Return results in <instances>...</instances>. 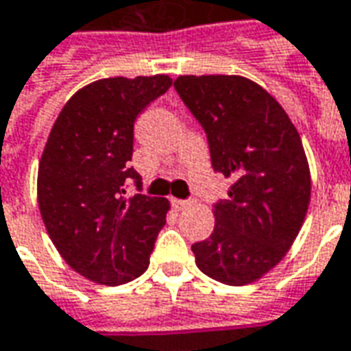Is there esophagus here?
<instances>
[{"label":"esophagus","mask_w":351,"mask_h":351,"mask_svg":"<svg viewBox=\"0 0 351 351\" xmlns=\"http://www.w3.org/2000/svg\"><path fill=\"white\" fill-rule=\"evenodd\" d=\"M171 204H173L178 210H183V208L191 206V201H185V199H171Z\"/></svg>","instance_id":"1"}]
</instances>
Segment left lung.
<instances>
[{
  "mask_svg": "<svg viewBox=\"0 0 351 351\" xmlns=\"http://www.w3.org/2000/svg\"><path fill=\"white\" fill-rule=\"evenodd\" d=\"M176 90L203 125L214 171L234 181L214 204V232L193 243L197 267L245 286L284 258L302 230L311 176L302 137L284 108L237 75H183Z\"/></svg>",
  "mask_w": 351,
  "mask_h": 351,
  "instance_id": "left-lung-1",
  "label": "left lung"
}]
</instances>
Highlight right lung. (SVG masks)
I'll return each mask as SVG.
<instances>
[{
  "instance_id": "1",
  "label": "right lung",
  "mask_w": 351,
  "mask_h": 351,
  "mask_svg": "<svg viewBox=\"0 0 351 351\" xmlns=\"http://www.w3.org/2000/svg\"><path fill=\"white\" fill-rule=\"evenodd\" d=\"M171 86L168 75L114 77L82 86L63 106L38 166V206L63 261L96 284L119 286L150 263L170 203L125 197L127 181L141 191L133 156L137 115Z\"/></svg>"
}]
</instances>
